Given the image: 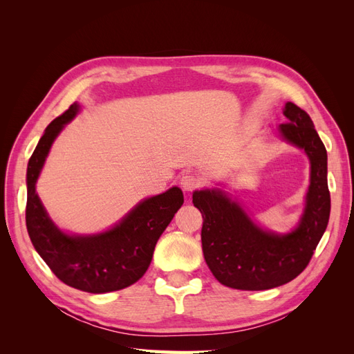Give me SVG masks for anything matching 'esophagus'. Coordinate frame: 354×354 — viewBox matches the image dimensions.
Returning <instances> with one entry per match:
<instances>
[{
    "mask_svg": "<svg viewBox=\"0 0 354 354\" xmlns=\"http://www.w3.org/2000/svg\"><path fill=\"white\" fill-rule=\"evenodd\" d=\"M180 185H181V187H183L185 190L192 192V190H196V189H199V187L203 185V181H202V178H201L199 176L187 173V174H183V176H181V178H180Z\"/></svg>",
    "mask_w": 354,
    "mask_h": 354,
    "instance_id": "34e87169",
    "label": "esophagus"
}]
</instances>
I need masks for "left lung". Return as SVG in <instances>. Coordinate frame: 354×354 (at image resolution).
Wrapping results in <instances>:
<instances>
[{"mask_svg": "<svg viewBox=\"0 0 354 354\" xmlns=\"http://www.w3.org/2000/svg\"><path fill=\"white\" fill-rule=\"evenodd\" d=\"M288 122L279 125L285 140L304 149L312 164L307 205L298 227L279 236L264 232L221 190H196L202 251L216 279L229 288L263 291L291 282L312 260L330 212L326 149L312 118L292 102L285 104Z\"/></svg>", "mask_w": 354, "mask_h": 354, "instance_id": "8db88e82", "label": "left lung"}]
</instances>
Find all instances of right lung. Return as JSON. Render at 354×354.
<instances>
[{
    "label": "right lung",
    "mask_w": 354,
    "mask_h": 354,
    "mask_svg": "<svg viewBox=\"0 0 354 354\" xmlns=\"http://www.w3.org/2000/svg\"><path fill=\"white\" fill-rule=\"evenodd\" d=\"M78 112L73 103L57 116L28 164L26 227L37 252L59 279L85 292L103 294L136 283L152 261L155 245L174 214L183 205V192L171 187L149 198L108 232L95 236H68L50 220L35 192L39 171L62 128Z\"/></svg>",
    "instance_id": "right-lung-1"
}]
</instances>
